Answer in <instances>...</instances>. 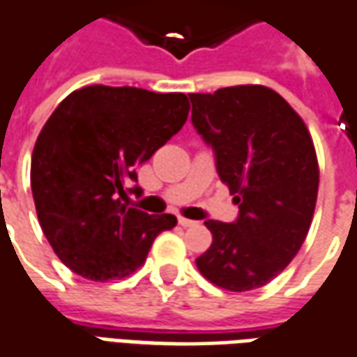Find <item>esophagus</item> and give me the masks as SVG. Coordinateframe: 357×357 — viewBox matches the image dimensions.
Instances as JSON below:
<instances>
[{
    "label": "esophagus",
    "instance_id": "esophagus-1",
    "mask_svg": "<svg viewBox=\"0 0 357 357\" xmlns=\"http://www.w3.org/2000/svg\"><path fill=\"white\" fill-rule=\"evenodd\" d=\"M178 222L181 224V226H183V228H193V226H197V224H199V222L191 220V218H185V216H179Z\"/></svg>",
    "mask_w": 357,
    "mask_h": 357
}]
</instances>
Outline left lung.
<instances>
[{
  "instance_id": "left-lung-1",
  "label": "left lung",
  "mask_w": 357,
  "mask_h": 357,
  "mask_svg": "<svg viewBox=\"0 0 357 357\" xmlns=\"http://www.w3.org/2000/svg\"><path fill=\"white\" fill-rule=\"evenodd\" d=\"M191 121L216 154V170L239 206L238 220H206L213 243L197 257L208 282L249 291L282 273L315 213L319 162L305 121L278 92L238 84L189 94Z\"/></svg>"
}]
</instances>
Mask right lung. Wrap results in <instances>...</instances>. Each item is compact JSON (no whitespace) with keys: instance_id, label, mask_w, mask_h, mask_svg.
Instances as JSON below:
<instances>
[{"instance_id":"right-lung-1","label":"right lung","mask_w":357,"mask_h":357,"mask_svg":"<svg viewBox=\"0 0 357 357\" xmlns=\"http://www.w3.org/2000/svg\"><path fill=\"white\" fill-rule=\"evenodd\" d=\"M189 108L183 92L91 84L54 109L32 151L31 187L42 231L73 273L126 278L178 224L174 214L129 206L127 183L183 127Z\"/></svg>"}]
</instances>
